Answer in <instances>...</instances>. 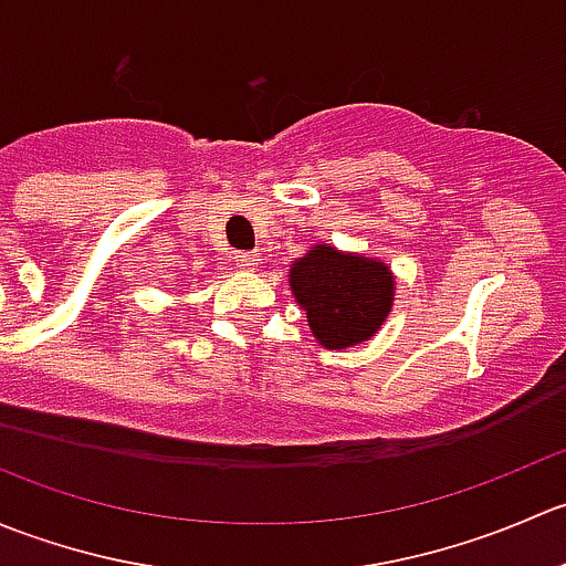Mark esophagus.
Masks as SVG:
<instances>
[{
	"label": "esophagus",
	"mask_w": 566,
	"mask_h": 566,
	"mask_svg": "<svg viewBox=\"0 0 566 566\" xmlns=\"http://www.w3.org/2000/svg\"><path fill=\"white\" fill-rule=\"evenodd\" d=\"M232 262H235L238 268H256L260 265V254H256V251H235Z\"/></svg>",
	"instance_id": "obj_1"
}]
</instances>
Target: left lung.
<instances>
[{
	"instance_id": "1",
	"label": "left lung",
	"mask_w": 566,
	"mask_h": 566,
	"mask_svg": "<svg viewBox=\"0 0 566 566\" xmlns=\"http://www.w3.org/2000/svg\"><path fill=\"white\" fill-rule=\"evenodd\" d=\"M290 287L315 339L328 350L361 345L378 334L394 304L389 265L317 243L290 268Z\"/></svg>"
}]
</instances>
